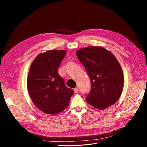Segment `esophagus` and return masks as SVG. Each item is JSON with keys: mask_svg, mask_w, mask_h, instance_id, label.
<instances>
[{"mask_svg": "<svg viewBox=\"0 0 147 147\" xmlns=\"http://www.w3.org/2000/svg\"><path fill=\"white\" fill-rule=\"evenodd\" d=\"M74 90L75 93H77V92H78V88H75L74 89Z\"/></svg>", "mask_w": 147, "mask_h": 147, "instance_id": "esophagus-1", "label": "esophagus"}]
</instances>
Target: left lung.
Masks as SVG:
<instances>
[{"label":"left lung","mask_w":147,"mask_h":147,"mask_svg":"<svg viewBox=\"0 0 147 147\" xmlns=\"http://www.w3.org/2000/svg\"><path fill=\"white\" fill-rule=\"evenodd\" d=\"M76 55L91 80V88L86 101L99 110L116 103L123 91L124 76L115 56L100 47L80 49Z\"/></svg>","instance_id":"obj_1"}]
</instances>
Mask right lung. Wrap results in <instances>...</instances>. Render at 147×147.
<instances>
[{
    "mask_svg": "<svg viewBox=\"0 0 147 147\" xmlns=\"http://www.w3.org/2000/svg\"><path fill=\"white\" fill-rule=\"evenodd\" d=\"M65 50H50L39 54L30 67L27 86L31 99L43 112L56 115L69 105L73 90L65 86L58 68Z\"/></svg>",
    "mask_w": 147,
    "mask_h": 147,
    "instance_id": "obj_1",
    "label": "right lung"
}]
</instances>
